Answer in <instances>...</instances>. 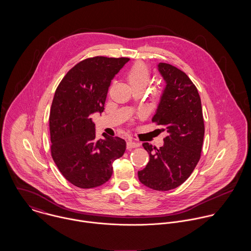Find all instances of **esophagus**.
<instances>
[{"instance_id":"34e87169","label":"esophagus","mask_w":251,"mask_h":251,"mask_svg":"<svg viewBox=\"0 0 251 251\" xmlns=\"http://www.w3.org/2000/svg\"><path fill=\"white\" fill-rule=\"evenodd\" d=\"M139 146H140V143L134 142V141H131V140H128V141L126 142V149H127V150H131V149L136 148V147H139Z\"/></svg>"}]
</instances>
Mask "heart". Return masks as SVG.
<instances>
[{"mask_svg": "<svg viewBox=\"0 0 251 251\" xmlns=\"http://www.w3.org/2000/svg\"><path fill=\"white\" fill-rule=\"evenodd\" d=\"M151 80V72L149 67L144 62H137L134 64L126 73V81L131 90L141 89L145 90ZM160 90L154 89L152 97L157 99L160 96Z\"/></svg>", "mask_w": 251, "mask_h": 251, "instance_id": "1", "label": "heart"}]
</instances>
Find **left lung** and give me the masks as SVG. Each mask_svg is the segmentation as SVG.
<instances>
[{
    "label": "left lung",
    "mask_w": 251,
    "mask_h": 251,
    "mask_svg": "<svg viewBox=\"0 0 251 251\" xmlns=\"http://www.w3.org/2000/svg\"><path fill=\"white\" fill-rule=\"evenodd\" d=\"M157 67L166 87L151 121L162 126L167 136L159 149L143 143L150 160L138 171V178L151 189L167 191L184 182L196 167L205 126L201 99L189 77L169 64L159 63Z\"/></svg>",
    "instance_id": "8db88e82"
}]
</instances>
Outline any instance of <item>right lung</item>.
Returning a JSON list of instances; mask_svg holds the SVG:
<instances>
[{"label":"right lung","mask_w":251,"mask_h":251,"mask_svg":"<svg viewBox=\"0 0 251 251\" xmlns=\"http://www.w3.org/2000/svg\"><path fill=\"white\" fill-rule=\"evenodd\" d=\"M128 58H88L75 65L59 84L52 101L49 127L51 155L62 175L80 188L105 183L126 141L104 135L96 140L92 114L104 110L111 80Z\"/></svg>","instance_id":"obj_1"}]
</instances>
